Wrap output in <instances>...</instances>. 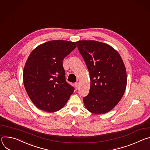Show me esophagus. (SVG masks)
I'll return each mask as SVG.
<instances>
[{"instance_id":"34e87169","label":"esophagus","mask_w":150,"mask_h":150,"mask_svg":"<svg viewBox=\"0 0 150 150\" xmlns=\"http://www.w3.org/2000/svg\"><path fill=\"white\" fill-rule=\"evenodd\" d=\"M74 87H75V88L76 89H78V87H79V83L77 82H76V83H74Z\"/></svg>"}]
</instances>
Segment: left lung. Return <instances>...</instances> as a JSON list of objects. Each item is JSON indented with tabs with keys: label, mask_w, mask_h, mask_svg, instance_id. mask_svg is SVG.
<instances>
[{
	"label": "left lung",
	"mask_w": 150,
	"mask_h": 150,
	"mask_svg": "<svg viewBox=\"0 0 150 150\" xmlns=\"http://www.w3.org/2000/svg\"><path fill=\"white\" fill-rule=\"evenodd\" d=\"M76 43L90 74L89 94L83 98L92 113L105 114L122 99L126 87L125 64L119 54L110 45L95 40H80Z\"/></svg>",
	"instance_id": "obj_1"
}]
</instances>
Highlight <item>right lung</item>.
<instances>
[{"instance_id":"1","label":"right lung","mask_w":150,"mask_h":150,"mask_svg":"<svg viewBox=\"0 0 150 150\" xmlns=\"http://www.w3.org/2000/svg\"><path fill=\"white\" fill-rule=\"evenodd\" d=\"M76 47L74 42L52 40L35 49L23 72L25 91L38 108L47 112L61 109L74 88L66 81L62 60Z\"/></svg>"}]
</instances>
